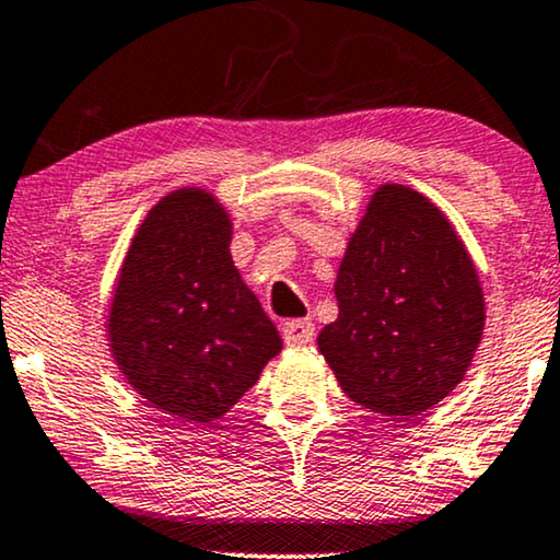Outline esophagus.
<instances>
[{
	"instance_id": "34e87169",
	"label": "esophagus",
	"mask_w": 560,
	"mask_h": 560,
	"mask_svg": "<svg viewBox=\"0 0 560 560\" xmlns=\"http://www.w3.org/2000/svg\"><path fill=\"white\" fill-rule=\"evenodd\" d=\"M313 336H316V324L311 318H293L282 324V339H285L288 347H303V343H311Z\"/></svg>"
}]
</instances>
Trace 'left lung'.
I'll return each instance as SVG.
<instances>
[{
  "instance_id": "left-lung-1",
  "label": "left lung",
  "mask_w": 560,
  "mask_h": 560,
  "mask_svg": "<svg viewBox=\"0 0 560 560\" xmlns=\"http://www.w3.org/2000/svg\"><path fill=\"white\" fill-rule=\"evenodd\" d=\"M334 293L339 316L318 349L362 408L416 418L466 377L485 334V293L462 236L428 196L377 186Z\"/></svg>"
}]
</instances>
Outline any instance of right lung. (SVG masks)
Wrapping results in <instances>:
<instances>
[{
	"mask_svg": "<svg viewBox=\"0 0 560 560\" xmlns=\"http://www.w3.org/2000/svg\"><path fill=\"white\" fill-rule=\"evenodd\" d=\"M232 234L217 196L171 190L137 226L106 313L125 380L152 408L188 423L229 412L282 349L234 267Z\"/></svg>",
	"mask_w": 560,
	"mask_h": 560,
	"instance_id": "add662e5",
	"label": "right lung"
}]
</instances>
